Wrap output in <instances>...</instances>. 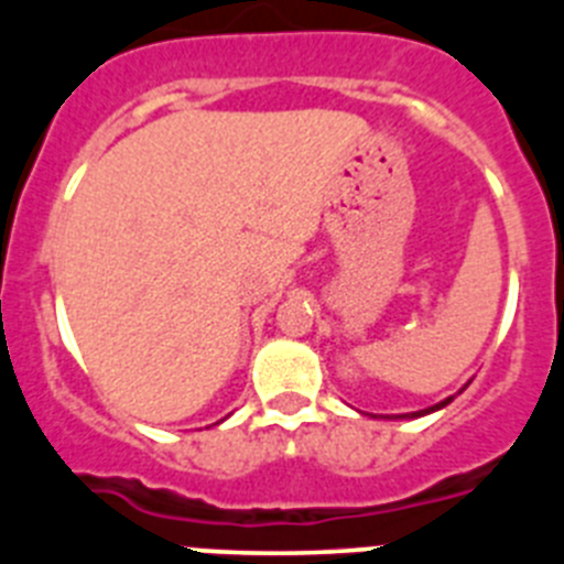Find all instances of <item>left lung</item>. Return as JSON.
Masks as SVG:
<instances>
[{"label":"left lung","mask_w":564,"mask_h":564,"mask_svg":"<svg viewBox=\"0 0 564 564\" xmlns=\"http://www.w3.org/2000/svg\"><path fill=\"white\" fill-rule=\"evenodd\" d=\"M452 398H446V401H441V403H435V406H430V410H423V412H412V417H417V415H430V412H435V410H441V406H446V403H449Z\"/></svg>","instance_id":"obj_1"}]
</instances>
